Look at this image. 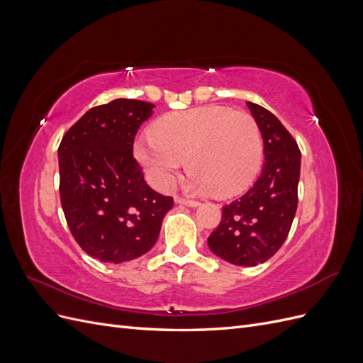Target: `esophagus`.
Instances as JSON below:
<instances>
[{"instance_id": "1", "label": "esophagus", "mask_w": 363, "mask_h": 363, "mask_svg": "<svg viewBox=\"0 0 363 363\" xmlns=\"http://www.w3.org/2000/svg\"><path fill=\"white\" fill-rule=\"evenodd\" d=\"M175 203H177V204L189 206V207H196V206H200V203H199V201H195V200H188V199H183V196H175Z\"/></svg>"}]
</instances>
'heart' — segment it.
<instances>
[{
  "mask_svg": "<svg viewBox=\"0 0 363 363\" xmlns=\"http://www.w3.org/2000/svg\"><path fill=\"white\" fill-rule=\"evenodd\" d=\"M135 156L159 189H169L188 167L196 192L232 196L245 191L262 168L263 142L251 115L204 106L162 116Z\"/></svg>",
  "mask_w": 363,
  "mask_h": 363,
  "instance_id": "b5f03b06",
  "label": "heart"
}]
</instances>
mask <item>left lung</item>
<instances>
[{"instance_id": "1", "label": "left lung", "mask_w": 363, "mask_h": 363, "mask_svg": "<svg viewBox=\"0 0 363 363\" xmlns=\"http://www.w3.org/2000/svg\"><path fill=\"white\" fill-rule=\"evenodd\" d=\"M263 139L265 162L252 188L223 207L208 236L213 255L239 267H256L286 240L298 204L301 152L295 139L265 107L247 101Z\"/></svg>"}]
</instances>
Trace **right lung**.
I'll return each mask as SVG.
<instances>
[{
	"label": "right lung",
	"mask_w": 363,
	"mask_h": 363,
	"mask_svg": "<svg viewBox=\"0 0 363 363\" xmlns=\"http://www.w3.org/2000/svg\"><path fill=\"white\" fill-rule=\"evenodd\" d=\"M155 107L127 98L92 107L60 142L62 208L77 244L94 259L123 263L145 255L174 204L150 188L133 157L135 136Z\"/></svg>",
	"instance_id": "1"
}]
</instances>
